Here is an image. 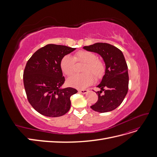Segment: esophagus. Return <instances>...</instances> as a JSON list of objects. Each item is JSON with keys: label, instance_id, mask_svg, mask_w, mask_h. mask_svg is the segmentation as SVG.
<instances>
[{"label": "esophagus", "instance_id": "esophagus-1", "mask_svg": "<svg viewBox=\"0 0 157 157\" xmlns=\"http://www.w3.org/2000/svg\"><path fill=\"white\" fill-rule=\"evenodd\" d=\"M88 92V90H79L78 92L81 94H86Z\"/></svg>", "mask_w": 157, "mask_h": 157}]
</instances>
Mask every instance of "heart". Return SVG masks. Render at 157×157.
<instances>
[{
	"instance_id": "obj_1",
	"label": "heart",
	"mask_w": 157,
	"mask_h": 157,
	"mask_svg": "<svg viewBox=\"0 0 157 157\" xmlns=\"http://www.w3.org/2000/svg\"><path fill=\"white\" fill-rule=\"evenodd\" d=\"M75 62L84 63V65L82 68L84 73L74 75L67 80L69 85L74 88H86L93 83L94 78L96 80L101 79L105 73V65L102 60L98 59L96 54L86 50H79L74 54L73 58L67 55L61 58L60 67L66 76L71 77L74 74Z\"/></svg>"
}]
</instances>
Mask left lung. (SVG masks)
Wrapping results in <instances>:
<instances>
[{
	"instance_id": "8db88e82",
	"label": "left lung",
	"mask_w": 157,
	"mask_h": 157,
	"mask_svg": "<svg viewBox=\"0 0 157 157\" xmlns=\"http://www.w3.org/2000/svg\"><path fill=\"white\" fill-rule=\"evenodd\" d=\"M83 48L99 54L105 63V73L97 86L101 90L96 92L98 99L90 107L99 113L111 111L121 105L128 93L129 77L124 56L117 47L103 42Z\"/></svg>"
}]
</instances>
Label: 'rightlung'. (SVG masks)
<instances>
[{"label": "right lung", "instance_id": "add662e5", "mask_svg": "<svg viewBox=\"0 0 157 157\" xmlns=\"http://www.w3.org/2000/svg\"><path fill=\"white\" fill-rule=\"evenodd\" d=\"M76 48L50 44L36 51L27 61L23 84L28 101L42 115L58 117L71 107L70 98L77 93L73 88H61L65 77L60 67L63 56Z\"/></svg>", "mask_w": 157, "mask_h": 157}]
</instances>
